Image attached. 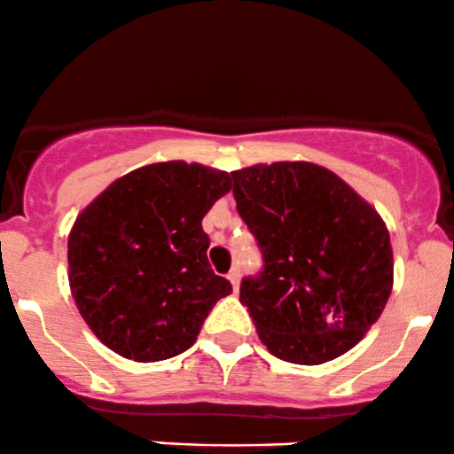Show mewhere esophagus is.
<instances>
[{"instance_id": "esophagus-1", "label": "esophagus", "mask_w": 454, "mask_h": 454, "mask_svg": "<svg viewBox=\"0 0 454 454\" xmlns=\"http://www.w3.org/2000/svg\"><path fill=\"white\" fill-rule=\"evenodd\" d=\"M227 278H229V282H231L233 291H238V286H240V269H238V267H233L231 271L227 273Z\"/></svg>"}]
</instances>
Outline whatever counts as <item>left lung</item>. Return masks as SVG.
I'll list each match as a JSON object with an SVG mask.
<instances>
[{
    "mask_svg": "<svg viewBox=\"0 0 454 454\" xmlns=\"http://www.w3.org/2000/svg\"><path fill=\"white\" fill-rule=\"evenodd\" d=\"M236 209L264 267L240 282V302L269 353L325 364L356 347L393 289L384 221L331 169L307 160L231 172Z\"/></svg>",
    "mask_w": 454,
    "mask_h": 454,
    "instance_id": "left-lung-1",
    "label": "left lung"
}]
</instances>
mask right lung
Masks as SVG:
<instances>
[{"label": "right lung", "instance_id": "add662e5", "mask_svg": "<svg viewBox=\"0 0 454 454\" xmlns=\"http://www.w3.org/2000/svg\"><path fill=\"white\" fill-rule=\"evenodd\" d=\"M231 190L221 169L185 160L116 178L76 216L68 280L92 333L119 356L159 362L187 351L231 294L209 267L205 214Z\"/></svg>", "mask_w": 454, "mask_h": 454}]
</instances>
